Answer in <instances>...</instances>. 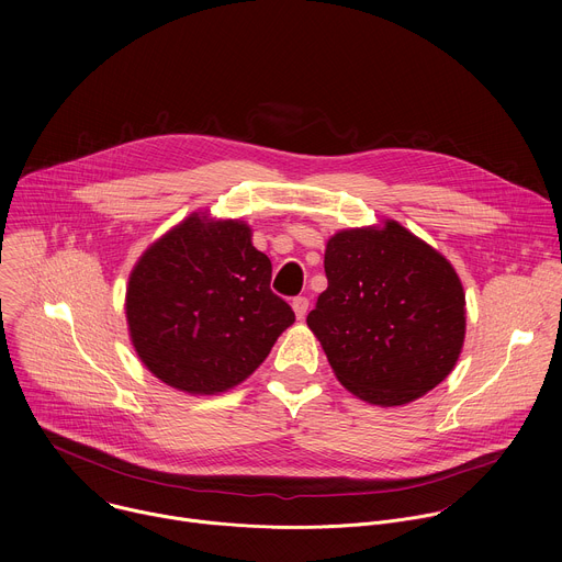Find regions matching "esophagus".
<instances>
[{
	"label": "esophagus",
	"instance_id": "obj_1",
	"mask_svg": "<svg viewBox=\"0 0 562 562\" xmlns=\"http://www.w3.org/2000/svg\"><path fill=\"white\" fill-rule=\"evenodd\" d=\"M291 306H293L295 315L302 319V317L306 315V311H308V297H304V295H297V297H293Z\"/></svg>",
	"mask_w": 562,
	"mask_h": 562
}]
</instances>
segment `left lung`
<instances>
[{"label":"left lung","instance_id":"1","mask_svg":"<svg viewBox=\"0 0 562 562\" xmlns=\"http://www.w3.org/2000/svg\"><path fill=\"white\" fill-rule=\"evenodd\" d=\"M325 273L329 286L306 325L345 389L364 403L397 407L451 373L467 311L445 256L386 220L338 231L327 243Z\"/></svg>","mask_w":562,"mask_h":562}]
</instances>
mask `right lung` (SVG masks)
<instances>
[{"instance_id":"right-lung-1","label":"right lung","mask_w":562,"mask_h":562,"mask_svg":"<svg viewBox=\"0 0 562 562\" xmlns=\"http://www.w3.org/2000/svg\"><path fill=\"white\" fill-rule=\"evenodd\" d=\"M271 260L239 220L191 213L131 271L126 323L144 367L173 389L213 395L247 380L293 308L271 291Z\"/></svg>"}]
</instances>
